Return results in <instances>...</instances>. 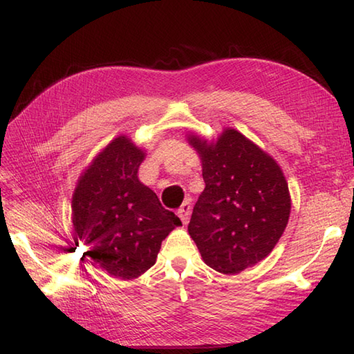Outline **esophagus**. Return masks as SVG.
Returning <instances> with one entry per match:
<instances>
[{"instance_id":"obj_1","label":"esophagus","mask_w":354,"mask_h":354,"mask_svg":"<svg viewBox=\"0 0 354 354\" xmlns=\"http://www.w3.org/2000/svg\"><path fill=\"white\" fill-rule=\"evenodd\" d=\"M190 214H192V204H190V201H185L184 204L181 205V208L178 209V216L181 217V221H183V223L185 225V223H189V219H190Z\"/></svg>"}]
</instances>
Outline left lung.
<instances>
[{"label": "left lung", "instance_id": "obj_1", "mask_svg": "<svg viewBox=\"0 0 354 354\" xmlns=\"http://www.w3.org/2000/svg\"><path fill=\"white\" fill-rule=\"evenodd\" d=\"M205 189L193 208L189 234L205 265L239 274L270 254L290 214L283 170L243 133L227 127L214 141L189 133Z\"/></svg>", "mask_w": 354, "mask_h": 354}]
</instances>
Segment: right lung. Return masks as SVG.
Instances as JSON below:
<instances>
[{"instance_id":"right-lung-1","label":"right lung","mask_w":354,"mask_h":354,"mask_svg":"<svg viewBox=\"0 0 354 354\" xmlns=\"http://www.w3.org/2000/svg\"><path fill=\"white\" fill-rule=\"evenodd\" d=\"M146 152L118 135L82 171L73 193L74 240L111 277L133 280L152 268L181 221L140 183Z\"/></svg>"}]
</instances>
